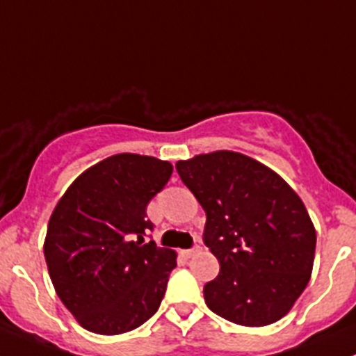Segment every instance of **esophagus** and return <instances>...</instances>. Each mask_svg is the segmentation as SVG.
I'll list each match as a JSON object with an SVG mask.
<instances>
[{"instance_id": "obj_1", "label": "esophagus", "mask_w": 356, "mask_h": 356, "mask_svg": "<svg viewBox=\"0 0 356 356\" xmlns=\"http://www.w3.org/2000/svg\"><path fill=\"white\" fill-rule=\"evenodd\" d=\"M200 251H201V246H200V245H196V246L189 248V250H184V251H182V254H184V257H188V258H191V257H195L196 253H200Z\"/></svg>"}]
</instances>
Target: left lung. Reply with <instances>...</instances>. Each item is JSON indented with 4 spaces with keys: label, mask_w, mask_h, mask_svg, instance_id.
Segmentation results:
<instances>
[{
    "label": "left lung",
    "mask_w": 356,
    "mask_h": 356,
    "mask_svg": "<svg viewBox=\"0 0 356 356\" xmlns=\"http://www.w3.org/2000/svg\"><path fill=\"white\" fill-rule=\"evenodd\" d=\"M207 213L203 243L220 272L203 288L213 314L260 327L284 317L310 281L315 227L300 196L274 170L234 152L177 161Z\"/></svg>",
    "instance_id": "left-lung-1"
}]
</instances>
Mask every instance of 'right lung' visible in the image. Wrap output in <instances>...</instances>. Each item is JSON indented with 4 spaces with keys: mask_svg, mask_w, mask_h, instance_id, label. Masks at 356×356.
<instances>
[{
    "mask_svg": "<svg viewBox=\"0 0 356 356\" xmlns=\"http://www.w3.org/2000/svg\"><path fill=\"white\" fill-rule=\"evenodd\" d=\"M172 175L168 161L120 153L79 175L53 210L44 258L56 294L96 334L129 332L156 314L177 261L148 241L146 207Z\"/></svg>",
    "mask_w": 356,
    "mask_h": 356,
    "instance_id": "add662e5",
    "label": "right lung"
}]
</instances>
